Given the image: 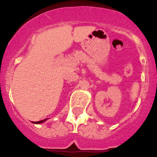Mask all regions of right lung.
Masks as SVG:
<instances>
[{"label": "right lung", "instance_id": "1", "mask_svg": "<svg viewBox=\"0 0 157 157\" xmlns=\"http://www.w3.org/2000/svg\"><path fill=\"white\" fill-rule=\"evenodd\" d=\"M47 120H48V119H45V120H41V121H37V122H33V123H35V124H40V123H44V122H45V121H46Z\"/></svg>", "mask_w": 157, "mask_h": 157}]
</instances>
